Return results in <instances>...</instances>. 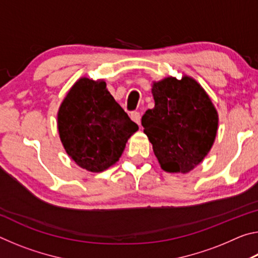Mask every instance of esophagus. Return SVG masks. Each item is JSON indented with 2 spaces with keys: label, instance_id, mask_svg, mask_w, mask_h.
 <instances>
[{
  "label": "esophagus",
  "instance_id": "esophagus-1",
  "mask_svg": "<svg viewBox=\"0 0 258 258\" xmlns=\"http://www.w3.org/2000/svg\"><path fill=\"white\" fill-rule=\"evenodd\" d=\"M131 119H132L134 123H137L139 126L141 125V113L138 111H134L131 113Z\"/></svg>",
  "mask_w": 258,
  "mask_h": 258
}]
</instances>
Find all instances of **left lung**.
I'll return each mask as SVG.
<instances>
[{
  "label": "left lung",
  "mask_w": 258,
  "mask_h": 258,
  "mask_svg": "<svg viewBox=\"0 0 258 258\" xmlns=\"http://www.w3.org/2000/svg\"><path fill=\"white\" fill-rule=\"evenodd\" d=\"M155 107L142 116L143 132L161 169L189 173L204 160L215 142L218 113L199 83L187 75L154 81Z\"/></svg>",
  "instance_id": "obj_1"
}]
</instances>
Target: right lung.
<instances>
[{"label":"right lung","instance_id":"1","mask_svg":"<svg viewBox=\"0 0 258 258\" xmlns=\"http://www.w3.org/2000/svg\"><path fill=\"white\" fill-rule=\"evenodd\" d=\"M67 155L92 173L119 160L126 142L139 130L107 89L104 80L81 77L61 102L56 116Z\"/></svg>","mask_w":258,"mask_h":258}]
</instances>
